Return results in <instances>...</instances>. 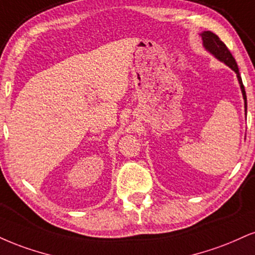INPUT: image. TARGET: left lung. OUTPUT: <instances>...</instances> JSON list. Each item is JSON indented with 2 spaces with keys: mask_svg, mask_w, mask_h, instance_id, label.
<instances>
[{
  "mask_svg": "<svg viewBox=\"0 0 255 255\" xmlns=\"http://www.w3.org/2000/svg\"><path fill=\"white\" fill-rule=\"evenodd\" d=\"M202 40H203V46L204 48L208 52H210L216 59H219L220 61H223L226 65H228L231 69L236 73V77H238L239 84H240L241 88V93L242 96H244V101H245V109L247 112V97H246V91H245V87L242 84V79L240 76V72H239V67L238 64L234 59V57L232 56L231 51L227 48V46L225 45V42L221 41L219 36H217L215 33L210 32V30H205V32L202 33Z\"/></svg>",
  "mask_w": 255,
  "mask_h": 255,
  "instance_id": "left-lung-1",
  "label": "left lung"
}]
</instances>
